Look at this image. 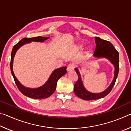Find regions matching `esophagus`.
Instances as JSON below:
<instances>
[{
    "label": "esophagus",
    "mask_w": 131,
    "mask_h": 131,
    "mask_svg": "<svg viewBox=\"0 0 131 131\" xmlns=\"http://www.w3.org/2000/svg\"><path fill=\"white\" fill-rule=\"evenodd\" d=\"M74 65L72 63H70L69 65H68L67 66V70L68 72H70V71H72L74 70Z\"/></svg>",
    "instance_id": "obj_1"
}]
</instances>
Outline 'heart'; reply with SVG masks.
<instances>
[{
    "label": "heart",
    "instance_id": "b5f03b06",
    "mask_svg": "<svg viewBox=\"0 0 131 131\" xmlns=\"http://www.w3.org/2000/svg\"><path fill=\"white\" fill-rule=\"evenodd\" d=\"M77 48H78V49H81V48H82V46H81V45H79L78 46H77Z\"/></svg>",
    "mask_w": 131,
    "mask_h": 131
}]
</instances>
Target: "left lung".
<instances>
[{"label":"left lung","mask_w":131,"mask_h":131,"mask_svg":"<svg viewBox=\"0 0 131 131\" xmlns=\"http://www.w3.org/2000/svg\"><path fill=\"white\" fill-rule=\"evenodd\" d=\"M95 41L96 46L94 51V56L96 58H107L114 66V77L113 80L112 81V83L110 84L109 87L107 89L101 93L94 94V93L88 92L84 87L79 71L77 68H75V70L78 76V80L76 82L74 86V93L80 98L86 101L102 98L109 94L116 83L119 72V53L114 47L113 44L110 41L105 40L98 37H95Z\"/></svg>","instance_id":"left-lung-1"}]
</instances>
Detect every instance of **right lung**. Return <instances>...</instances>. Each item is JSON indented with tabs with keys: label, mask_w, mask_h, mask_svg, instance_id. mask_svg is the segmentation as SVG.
Segmentation results:
<instances>
[{
	"label": "right lung",
	"mask_w": 131,
	"mask_h": 131,
	"mask_svg": "<svg viewBox=\"0 0 131 131\" xmlns=\"http://www.w3.org/2000/svg\"><path fill=\"white\" fill-rule=\"evenodd\" d=\"M50 37H35L32 38H23L19 41L18 43L15 44L13 47L12 55H11V61H10V69L11 72L13 77H14L15 83L16 84L18 88L22 94L29 97L34 99H46L47 97L51 96L56 90L57 88V83L58 80L63 76L64 74L66 73V67H62L60 68L55 69L54 72L51 74L49 79L46 82L45 84L37 88H29L24 87V85L19 83L18 79L15 76L14 72L13 70V59L15 56V53H16L17 50L22 46L26 43H30L31 41H36V42H44L46 40L49 39Z\"/></svg>",
	"instance_id": "add662e5"
}]
</instances>
